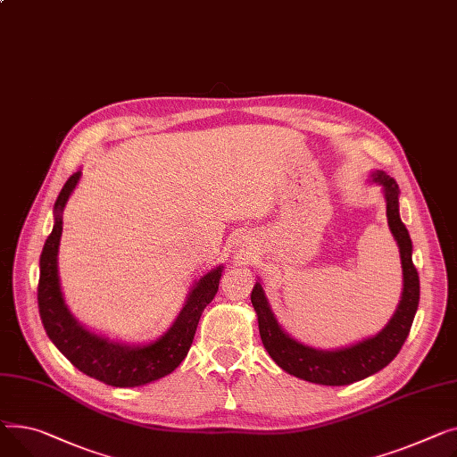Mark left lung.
Here are the masks:
<instances>
[{
	"instance_id": "8db88e82",
	"label": "left lung",
	"mask_w": 457,
	"mask_h": 457,
	"mask_svg": "<svg viewBox=\"0 0 457 457\" xmlns=\"http://www.w3.org/2000/svg\"><path fill=\"white\" fill-rule=\"evenodd\" d=\"M374 180L384 186L387 203V223L396 239L404 273V291L402 301L389 325L374 337L360 341L353 346L337 348V351H317L299 341L291 339L277 323V319L267 304L262 286L256 282L251 293V303L258 315L260 337L265 351L293 377L306 382L323 386H348L363 380L370 374L389 365L404 345L413 317L419 306V273L411 260V237L398 213V186L384 171L374 173Z\"/></svg>"
}]
</instances>
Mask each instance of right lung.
<instances>
[{
  "label": "right lung",
  "instance_id": "1",
  "mask_svg": "<svg viewBox=\"0 0 457 457\" xmlns=\"http://www.w3.org/2000/svg\"><path fill=\"white\" fill-rule=\"evenodd\" d=\"M79 177L80 171L73 173L62 186L55 203V227L40 254L38 312L42 325L59 351L88 377L114 387H137L154 382L173 372L190 351L201 313L218 293L221 265L195 282L173 327L160 339L144 346H127L88 332L68 312L57 273L62 210Z\"/></svg>",
  "mask_w": 457,
  "mask_h": 457
}]
</instances>
